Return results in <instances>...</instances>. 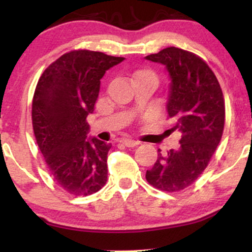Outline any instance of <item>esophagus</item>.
I'll return each instance as SVG.
<instances>
[{
  "mask_svg": "<svg viewBox=\"0 0 252 252\" xmlns=\"http://www.w3.org/2000/svg\"><path fill=\"white\" fill-rule=\"evenodd\" d=\"M121 143H123L126 147H136L140 144V142L131 140V138H122V140H121Z\"/></svg>",
  "mask_w": 252,
  "mask_h": 252,
  "instance_id": "34e87169",
  "label": "esophagus"
}]
</instances>
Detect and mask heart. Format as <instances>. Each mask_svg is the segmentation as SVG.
Segmentation results:
<instances>
[{
	"mask_svg": "<svg viewBox=\"0 0 252 252\" xmlns=\"http://www.w3.org/2000/svg\"><path fill=\"white\" fill-rule=\"evenodd\" d=\"M135 80H152L158 85V77L155 71L150 70V68H140L134 73Z\"/></svg>",
	"mask_w": 252,
	"mask_h": 252,
	"instance_id": "1",
	"label": "heart"
}]
</instances>
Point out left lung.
Returning <instances> with one entry per match:
<instances>
[{
    "mask_svg": "<svg viewBox=\"0 0 252 252\" xmlns=\"http://www.w3.org/2000/svg\"><path fill=\"white\" fill-rule=\"evenodd\" d=\"M147 60L166 65L170 91L167 103L173 128L181 132L180 146L161 154L147 181L163 192H179L202 174L221 140L225 123V100L220 84L204 59L192 52L167 47Z\"/></svg>",
    "mask_w": 252,
    "mask_h": 252,
    "instance_id": "left-lung-1",
    "label": "left lung"
}]
</instances>
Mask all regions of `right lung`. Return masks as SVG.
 Returning a JSON list of instances; mask_svg holds the SVG:
<instances>
[{
    "instance_id": "right-lung-1",
    "label": "right lung",
    "mask_w": 252,
    "mask_h": 252,
    "mask_svg": "<svg viewBox=\"0 0 252 252\" xmlns=\"http://www.w3.org/2000/svg\"><path fill=\"white\" fill-rule=\"evenodd\" d=\"M102 52L76 50L43 71L32 103L34 136L54 181L73 195H90L108 180L111 143L89 138L92 114L105 71L123 62Z\"/></svg>"
}]
</instances>
